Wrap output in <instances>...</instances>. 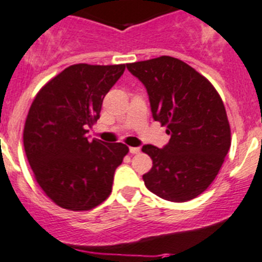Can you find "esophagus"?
<instances>
[{
    "label": "esophagus",
    "instance_id": "1",
    "mask_svg": "<svg viewBox=\"0 0 262 262\" xmlns=\"http://www.w3.org/2000/svg\"><path fill=\"white\" fill-rule=\"evenodd\" d=\"M129 152L133 154V155H134V154H139V152H141V148H139V147H129Z\"/></svg>",
    "mask_w": 262,
    "mask_h": 262
}]
</instances>
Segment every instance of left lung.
<instances>
[{"mask_svg": "<svg viewBox=\"0 0 262 262\" xmlns=\"http://www.w3.org/2000/svg\"><path fill=\"white\" fill-rule=\"evenodd\" d=\"M145 85L155 121L167 125L163 148L145 145L152 168L143 174L151 192L182 203L204 192L219 174L231 145L226 110L213 85L177 58L163 57L126 64Z\"/></svg>", "mask_w": 262, "mask_h": 262, "instance_id": "8db88e82", "label": "left lung"}]
</instances>
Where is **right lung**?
<instances>
[{"instance_id": "add662e5", "label": "right lung", "mask_w": 262, "mask_h": 262, "mask_svg": "<svg viewBox=\"0 0 262 262\" xmlns=\"http://www.w3.org/2000/svg\"><path fill=\"white\" fill-rule=\"evenodd\" d=\"M124 71L125 64L70 66L32 102L24 124V150L42 191L62 208L89 211L111 194L115 170L128 146L89 141L86 133Z\"/></svg>"}]
</instances>
